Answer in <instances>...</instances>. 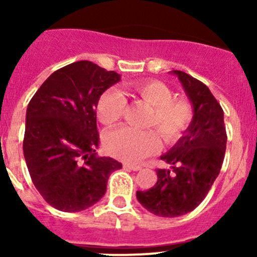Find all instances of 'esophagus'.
<instances>
[{
  "mask_svg": "<svg viewBox=\"0 0 257 257\" xmlns=\"http://www.w3.org/2000/svg\"><path fill=\"white\" fill-rule=\"evenodd\" d=\"M123 168L126 170H133V172H138V170H141V167H139V165H132V164H128V163H124Z\"/></svg>",
  "mask_w": 257,
  "mask_h": 257,
  "instance_id": "34e87169",
  "label": "esophagus"
}]
</instances>
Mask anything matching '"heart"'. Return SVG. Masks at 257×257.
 <instances>
[{"instance_id":"1","label":"heart","mask_w":257,"mask_h":257,"mask_svg":"<svg viewBox=\"0 0 257 257\" xmlns=\"http://www.w3.org/2000/svg\"><path fill=\"white\" fill-rule=\"evenodd\" d=\"M132 88L141 99L153 107L148 126L157 129L167 143L180 138L193 120L194 108L190 100L185 97H174V92L159 80H139L133 83ZM125 105V98L119 90H107L98 100V119L105 125H113L120 120ZM159 147V136L153 129L136 131L125 126L112 132L105 138L108 153L129 163L139 162L157 152Z\"/></svg>"}]
</instances>
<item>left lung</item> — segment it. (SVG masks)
<instances>
[{
    "instance_id": "1",
    "label": "left lung",
    "mask_w": 257,
    "mask_h": 257,
    "mask_svg": "<svg viewBox=\"0 0 257 257\" xmlns=\"http://www.w3.org/2000/svg\"><path fill=\"white\" fill-rule=\"evenodd\" d=\"M172 73L193 104V120L178 143L160 157L172 169H158L155 185L137 191L139 203L163 217L188 214L205 199L221 169L227 141L224 112L209 88L185 72Z\"/></svg>"
}]
</instances>
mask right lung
<instances>
[{
  "label": "right lung",
  "mask_w": 257,
  "mask_h": 257,
  "mask_svg": "<svg viewBox=\"0 0 257 257\" xmlns=\"http://www.w3.org/2000/svg\"><path fill=\"white\" fill-rule=\"evenodd\" d=\"M119 80L116 72L78 61L53 72L28 103L23 154L36 189L54 209L90 208L105 194L109 175L121 168L95 153V108Z\"/></svg>",
  "instance_id": "add662e5"
}]
</instances>
